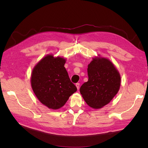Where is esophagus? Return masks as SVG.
I'll use <instances>...</instances> for the list:
<instances>
[{"instance_id":"34e87169","label":"esophagus","mask_w":148,"mask_h":148,"mask_svg":"<svg viewBox=\"0 0 148 148\" xmlns=\"http://www.w3.org/2000/svg\"><path fill=\"white\" fill-rule=\"evenodd\" d=\"M76 87H77V89L78 90L79 88V83H77V84H76Z\"/></svg>"}]
</instances>
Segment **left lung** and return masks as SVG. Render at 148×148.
Here are the masks:
<instances>
[{"instance_id":"obj_1","label":"left lung","mask_w":148,"mask_h":148,"mask_svg":"<svg viewBox=\"0 0 148 148\" xmlns=\"http://www.w3.org/2000/svg\"><path fill=\"white\" fill-rule=\"evenodd\" d=\"M88 81L79 91L86 104L95 109L108 104L119 92L121 77L109 59L97 55L88 65Z\"/></svg>"}]
</instances>
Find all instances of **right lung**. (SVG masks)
<instances>
[{"mask_svg": "<svg viewBox=\"0 0 148 148\" xmlns=\"http://www.w3.org/2000/svg\"><path fill=\"white\" fill-rule=\"evenodd\" d=\"M66 59L44 56L35 65L31 75V85L35 96L49 109L63 107L70 96L77 91L64 67Z\"/></svg>", "mask_w": 148, "mask_h": 148, "instance_id": "1", "label": "right lung"}]
</instances>
